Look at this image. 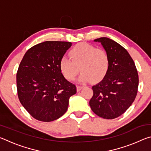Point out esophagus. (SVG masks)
<instances>
[{
    "label": "esophagus",
    "mask_w": 151,
    "mask_h": 151,
    "mask_svg": "<svg viewBox=\"0 0 151 151\" xmlns=\"http://www.w3.org/2000/svg\"><path fill=\"white\" fill-rule=\"evenodd\" d=\"M83 88V86H76V91H77L78 92L80 91Z\"/></svg>",
    "instance_id": "obj_1"
}]
</instances>
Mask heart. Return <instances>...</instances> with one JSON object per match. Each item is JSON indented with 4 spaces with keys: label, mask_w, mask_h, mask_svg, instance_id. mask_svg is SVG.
<instances>
[{
    "label": "heart",
    "mask_w": 151,
    "mask_h": 151,
    "mask_svg": "<svg viewBox=\"0 0 151 151\" xmlns=\"http://www.w3.org/2000/svg\"><path fill=\"white\" fill-rule=\"evenodd\" d=\"M70 58L63 57L59 67L63 76L68 81H73L80 68L81 73L78 81L87 83L93 81L97 83L105 77L109 68V56L103 49L82 42L70 50Z\"/></svg>",
    "instance_id": "obj_1"
}]
</instances>
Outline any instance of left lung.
Returning a JSON list of instances; mask_svg holds the SVG:
<instances>
[{
	"label": "left lung",
	"mask_w": 151,
	"mask_h": 151,
	"mask_svg": "<svg viewBox=\"0 0 151 151\" xmlns=\"http://www.w3.org/2000/svg\"><path fill=\"white\" fill-rule=\"evenodd\" d=\"M100 42L109 56V68L103 80L93 86L91 109L99 116L113 119L129 108L136 98L139 75L132 58L124 47L106 37Z\"/></svg>",
	"instance_id": "1"
}]
</instances>
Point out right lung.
Wrapping results in <instances>:
<instances>
[{
	"instance_id": "obj_1",
	"label": "right lung",
	"mask_w": 151,
	"mask_h": 151,
	"mask_svg": "<svg viewBox=\"0 0 151 151\" xmlns=\"http://www.w3.org/2000/svg\"><path fill=\"white\" fill-rule=\"evenodd\" d=\"M70 42L45 41L27 51L17 74L18 96L33 118L50 122L62 116L76 88L64 77L59 63Z\"/></svg>"
}]
</instances>
